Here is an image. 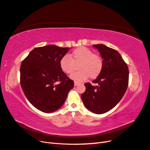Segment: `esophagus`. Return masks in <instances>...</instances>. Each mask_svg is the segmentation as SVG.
<instances>
[{
  "mask_svg": "<svg viewBox=\"0 0 150 150\" xmlns=\"http://www.w3.org/2000/svg\"><path fill=\"white\" fill-rule=\"evenodd\" d=\"M78 84H79V83H78V82H76V81H75V82H74V86H78Z\"/></svg>",
  "mask_w": 150,
  "mask_h": 150,
  "instance_id": "obj_1",
  "label": "esophagus"
}]
</instances>
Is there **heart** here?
Returning a JSON list of instances; mask_svg holds the SVG:
<instances>
[{"label":"heart","mask_w":150,"mask_h":150,"mask_svg":"<svg viewBox=\"0 0 150 150\" xmlns=\"http://www.w3.org/2000/svg\"><path fill=\"white\" fill-rule=\"evenodd\" d=\"M78 65V71L71 78L76 81H83L88 78H96L102 72L104 62L102 57L89 49L81 46L74 49L71 57L65 56L60 61V67L66 74H71Z\"/></svg>","instance_id":"heart-1"}]
</instances>
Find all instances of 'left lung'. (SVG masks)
Here are the masks:
<instances>
[{
    "label": "left lung",
    "mask_w": 150,
    "mask_h": 150,
    "mask_svg": "<svg viewBox=\"0 0 150 150\" xmlns=\"http://www.w3.org/2000/svg\"><path fill=\"white\" fill-rule=\"evenodd\" d=\"M93 46L100 52L104 66L102 72L93 81L98 86L85 83L81 99L86 108L96 114H103L114 108L124 96L128 86L129 70L120 54L104 44Z\"/></svg>",
    "instance_id": "left-lung-1"
}]
</instances>
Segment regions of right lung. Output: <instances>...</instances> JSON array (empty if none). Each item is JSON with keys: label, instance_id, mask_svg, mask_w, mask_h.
Masks as SVG:
<instances>
[{"label": "right lung", "instance_id": "right-lung-1", "mask_svg": "<svg viewBox=\"0 0 150 150\" xmlns=\"http://www.w3.org/2000/svg\"><path fill=\"white\" fill-rule=\"evenodd\" d=\"M69 49L55 45L35 47L21 63L22 89L28 101L40 111L59 110L74 87V81L60 67V61Z\"/></svg>", "mask_w": 150, "mask_h": 150}]
</instances>
